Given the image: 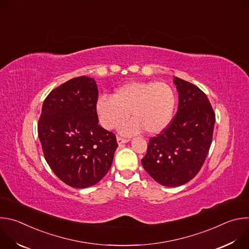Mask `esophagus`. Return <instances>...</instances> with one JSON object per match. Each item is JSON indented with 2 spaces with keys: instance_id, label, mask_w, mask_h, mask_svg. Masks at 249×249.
<instances>
[{
  "instance_id": "34e87169",
  "label": "esophagus",
  "mask_w": 249,
  "mask_h": 249,
  "mask_svg": "<svg viewBox=\"0 0 249 249\" xmlns=\"http://www.w3.org/2000/svg\"><path fill=\"white\" fill-rule=\"evenodd\" d=\"M127 142H129V139H124V138H122V137L117 136V143H118L119 146H122L123 144L127 143Z\"/></svg>"
}]
</instances>
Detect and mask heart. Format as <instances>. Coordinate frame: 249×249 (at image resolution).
Wrapping results in <instances>:
<instances>
[{"instance_id":"obj_1","label":"heart","mask_w":249,"mask_h":249,"mask_svg":"<svg viewBox=\"0 0 249 249\" xmlns=\"http://www.w3.org/2000/svg\"><path fill=\"white\" fill-rule=\"evenodd\" d=\"M176 106L173 89L163 82H133L126 84L113 96H100L96 103L99 122L111 130L125 121L131 112L133 120L119 130L124 135L146 131L150 135L162 132L170 124Z\"/></svg>"}]
</instances>
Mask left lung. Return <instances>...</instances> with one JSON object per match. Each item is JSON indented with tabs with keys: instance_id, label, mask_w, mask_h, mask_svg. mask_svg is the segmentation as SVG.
Instances as JSON below:
<instances>
[{
	"instance_id": "obj_1",
	"label": "left lung",
	"mask_w": 249,
	"mask_h": 249,
	"mask_svg": "<svg viewBox=\"0 0 249 249\" xmlns=\"http://www.w3.org/2000/svg\"><path fill=\"white\" fill-rule=\"evenodd\" d=\"M178 109L166 129L149 141L142 160L145 170L160 184L180 186L196 176L209 153L215 112L207 95L193 84L174 77Z\"/></svg>"
}]
</instances>
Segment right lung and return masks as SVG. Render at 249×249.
<instances>
[{"label": "right lung", "mask_w": 249, "mask_h": 249, "mask_svg": "<svg viewBox=\"0 0 249 249\" xmlns=\"http://www.w3.org/2000/svg\"><path fill=\"white\" fill-rule=\"evenodd\" d=\"M98 89L93 79L82 76L54 89L45 98L38 121L44 158L66 184L87 188L109 170L116 136L98 125Z\"/></svg>", "instance_id": "add662e5"}]
</instances>
